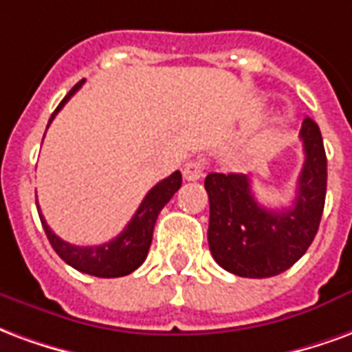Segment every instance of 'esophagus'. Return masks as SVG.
<instances>
[{
    "label": "esophagus",
    "mask_w": 352,
    "mask_h": 352,
    "mask_svg": "<svg viewBox=\"0 0 352 352\" xmlns=\"http://www.w3.org/2000/svg\"><path fill=\"white\" fill-rule=\"evenodd\" d=\"M204 176V165L201 161H187L184 166V178L187 182H195V179H201Z\"/></svg>",
    "instance_id": "1"
}]
</instances>
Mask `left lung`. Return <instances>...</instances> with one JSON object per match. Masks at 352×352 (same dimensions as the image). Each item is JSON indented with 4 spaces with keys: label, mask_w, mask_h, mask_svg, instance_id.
<instances>
[{
    "label": "left lung",
    "mask_w": 352,
    "mask_h": 352,
    "mask_svg": "<svg viewBox=\"0 0 352 352\" xmlns=\"http://www.w3.org/2000/svg\"><path fill=\"white\" fill-rule=\"evenodd\" d=\"M304 166L292 206L268 210L251 191L248 174L210 173L208 243L215 263L240 278L278 276L296 263L319 230L327 197V153L320 129L306 118L300 129Z\"/></svg>",
    "instance_id": "1"
}]
</instances>
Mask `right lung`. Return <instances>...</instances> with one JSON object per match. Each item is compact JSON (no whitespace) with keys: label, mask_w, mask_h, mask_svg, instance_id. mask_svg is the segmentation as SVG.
<instances>
[{"label":"right lung","mask_w":352,"mask_h":352,"mask_svg":"<svg viewBox=\"0 0 352 352\" xmlns=\"http://www.w3.org/2000/svg\"><path fill=\"white\" fill-rule=\"evenodd\" d=\"M82 82L84 80L78 82L63 97V101L58 104V109L54 110L48 123L52 122L56 114L63 109V104L80 89ZM179 186H182L179 170L170 174L168 178L161 179L157 186H153L148 191L144 201L140 202L135 215L127 223V227L116 238H112L110 242H104L101 245H86L84 248V245H73V243L61 240L60 236L54 234L52 229L46 225L39 206H37V212H39L41 223H43L48 242L69 266H73L74 270L82 272V274L95 276V278H122V276H127L131 272L137 270L138 266L146 261L159 212L165 208L166 202L173 199V195L178 191Z\"/></svg>","instance_id":"right-lung-1"}]
</instances>
